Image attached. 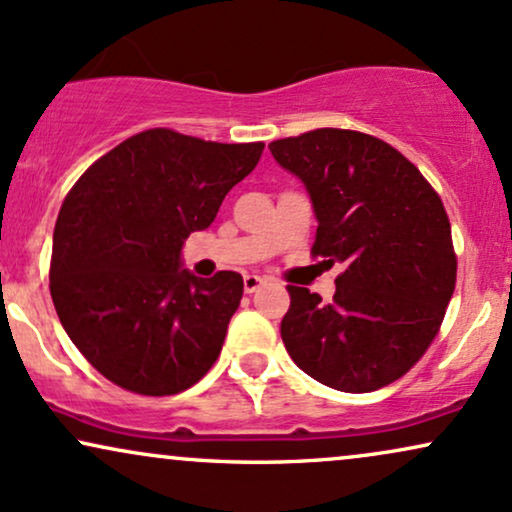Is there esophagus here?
I'll return each instance as SVG.
<instances>
[{
  "mask_svg": "<svg viewBox=\"0 0 512 512\" xmlns=\"http://www.w3.org/2000/svg\"><path fill=\"white\" fill-rule=\"evenodd\" d=\"M263 285H266V280L258 275H244V292L246 294H254L256 289H261Z\"/></svg>",
  "mask_w": 512,
  "mask_h": 512,
  "instance_id": "obj_1",
  "label": "esophagus"
}]
</instances>
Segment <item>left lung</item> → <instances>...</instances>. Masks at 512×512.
Returning <instances> with one entry per match:
<instances>
[{
    "mask_svg": "<svg viewBox=\"0 0 512 512\" xmlns=\"http://www.w3.org/2000/svg\"><path fill=\"white\" fill-rule=\"evenodd\" d=\"M268 149L311 197L313 256L344 266L332 304L287 287L282 342L320 384L349 394L387 387L437 337L456 287L439 194L401 151L365 132L320 128Z\"/></svg>",
    "mask_w": 512,
    "mask_h": 512,
    "instance_id": "left-lung-1",
    "label": "left lung"
}]
</instances>
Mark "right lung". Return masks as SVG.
Returning <instances> with one entry per match:
<instances>
[{
	"label": "right lung",
	"mask_w": 512,
	"mask_h": 512,
	"mask_svg": "<svg viewBox=\"0 0 512 512\" xmlns=\"http://www.w3.org/2000/svg\"><path fill=\"white\" fill-rule=\"evenodd\" d=\"M263 142L220 144L175 130L132 135L94 161L63 201L49 289L71 342L106 380L180 394L216 363L244 280L197 277L182 244L256 168Z\"/></svg>",
	"instance_id": "1"
}]
</instances>
